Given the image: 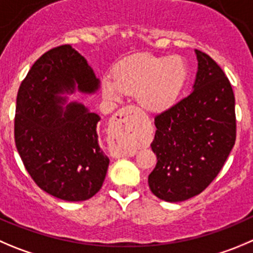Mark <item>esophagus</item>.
I'll use <instances>...</instances> for the list:
<instances>
[{
    "label": "esophagus",
    "instance_id": "1",
    "mask_svg": "<svg viewBox=\"0 0 253 253\" xmlns=\"http://www.w3.org/2000/svg\"><path fill=\"white\" fill-rule=\"evenodd\" d=\"M136 110L129 105L118 110L114 114L117 123V136L122 141V155L133 156L140 143V129L135 122Z\"/></svg>",
    "mask_w": 253,
    "mask_h": 253
}]
</instances>
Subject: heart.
<instances>
[{"label": "heart", "instance_id": "b5f03b06", "mask_svg": "<svg viewBox=\"0 0 253 253\" xmlns=\"http://www.w3.org/2000/svg\"><path fill=\"white\" fill-rule=\"evenodd\" d=\"M186 79V67L176 57L140 56L126 59L113 71V81H103L108 98L120 93L135 94L139 105L151 114H160L174 105Z\"/></svg>", "mask_w": 253, "mask_h": 253}]
</instances>
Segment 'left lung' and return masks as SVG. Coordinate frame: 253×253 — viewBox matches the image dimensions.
<instances>
[{"instance_id": "8db88e82", "label": "left lung", "mask_w": 253, "mask_h": 253, "mask_svg": "<svg viewBox=\"0 0 253 253\" xmlns=\"http://www.w3.org/2000/svg\"><path fill=\"white\" fill-rule=\"evenodd\" d=\"M197 73L192 92L155 117L151 149L156 167L148 177L156 197L185 201L203 192L222 169L236 140L235 95L217 63L195 50Z\"/></svg>"}]
</instances>
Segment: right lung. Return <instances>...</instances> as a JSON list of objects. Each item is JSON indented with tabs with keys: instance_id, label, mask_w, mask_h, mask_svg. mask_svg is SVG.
<instances>
[{
	"instance_id": "right-lung-1",
	"label": "right lung",
	"mask_w": 253,
	"mask_h": 253,
	"mask_svg": "<svg viewBox=\"0 0 253 253\" xmlns=\"http://www.w3.org/2000/svg\"><path fill=\"white\" fill-rule=\"evenodd\" d=\"M99 79L72 45L41 56L21 83L14 115V143L33 181L66 201L94 196L109 159L98 143L99 115L82 103H67L76 89L92 94Z\"/></svg>"
}]
</instances>
